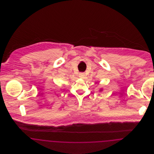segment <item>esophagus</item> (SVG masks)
I'll use <instances>...</instances> for the list:
<instances>
[{"label": "esophagus", "instance_id": "esophagus-1", "mask_svg": "<svg viewBox=\"0 0 154 154\" xmlns=\"http://www.w3.org/2000/svg\"><path fill=\"white\" fill-rule=\"evenodd\" d=\"M84 76H85V74H84V73H80L79 74V77H80L81 79H83V78L84 77Z\"/></svg>", "mask_w": 154, "mask_h": 154}]
</instances>
